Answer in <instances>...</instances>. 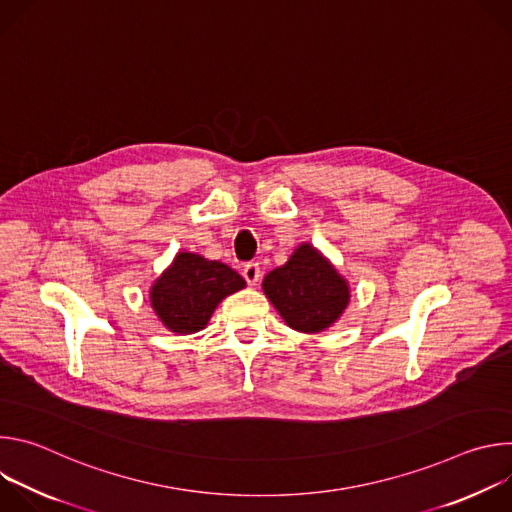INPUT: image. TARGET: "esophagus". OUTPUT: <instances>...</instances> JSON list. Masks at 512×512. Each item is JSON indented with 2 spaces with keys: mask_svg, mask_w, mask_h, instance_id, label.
<instances>
[{
  "mask_svg": "<svg viewBox=\"0 0 512 512\" xmlns=\"http://www.w3.org/2000/svg\"><path fill=\"white\" fill-rule=\"evenodd\" d=\"M243 277H245V281H247L249 285H257L259 279H261V267H259V263H247V265L243 267Z\"/></svg>",
  "mask_w": 512,
  "mask_h": 512,
  "instance_id": "1",
  "label": "esophagus"
}]
</instances>
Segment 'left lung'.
Returning <instances> with one entry per match:
<instances>
[{"instance_id":"left-lung-1","label":"left lung","mask_w":512,"mask_h":512,"mask_svg":"<svg viewBox=\"0 0 512 512\" xmlns=\"http://www.w3.org/2000/svg\"><path fill=\"white\" fill-rule=\"evenodd\" d=\"M263 291L283 322L306 334L330 328L350 302L348 281L310 243L265 275Z\"/></svg>"}]
</instances>
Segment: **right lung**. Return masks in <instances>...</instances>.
<instances>
[{"label": "right lung", "mask_w": 512, "mask_h": 512, "mask_svg": "<svg viewBox=\"0 0 512 512\" xmlns=\"http://www.w3.org/2000/svg\"><path fill=\"white\" fill-rule=\"evenodd\" d=\"M245 285L229 265L182 251L152 285L150 302L170 332L194 334L208 324L218 304Z\"/></svg>", "instance_id": "add662e5"}]
</instances>
